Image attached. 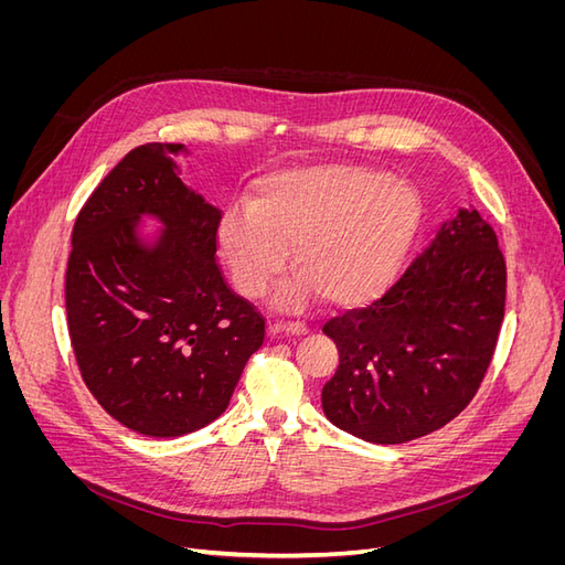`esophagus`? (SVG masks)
I'll use <instances>...</instances> for the list:
<instances>
[{"instance_id": "1", "label": "esophagus", "mask_w": 565, "mask_h": 565, "mask_svg": "<svg viewBox=\"0 0 565 565\" xmlns=\"http://www.w3.org/2000/svg\"><path fill=\"white\" fill-rule=\"evenodd\" d=\"M270 332H285V334H295L301 337L309 332L303 322H289V320H278V322H270Z\"/></svg>"}]
</instances>
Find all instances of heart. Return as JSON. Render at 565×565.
I'll return each instance as SVG.
<instances>
[{"label":"heart","mask_w":565,"mask_h":565,"mask_svg":"<svg viewBox=\"0 0 565 565\" xmlns=\"http://www.w3.org/2000/svg\"><path fill=\"white\" fill-rule=\"evenodd\" d=\"M422 218L417 185L380 169H287L256 185L249 207L233 204L221 214L216 252L247 299L282 276L292 249L299 276L280 287V306L316 292L324 303L355 309L396 282Z\"/></svg>","instance_id":"1"}]
</instances>
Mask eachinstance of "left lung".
<instances>
[{
  "instance_id": "8db88e82",
  "label": "left lung",
  "mask_w": 565,
  "mask_h": 565,
  "mask_svg": "<svg viewBox=\"0 0 565 565\" xmlns=\"http://www.w3.org/2000/svg\"><path fill=\"white\" fill-rule=\"evenodd\" d=\"M504 297L498 235L473 204L457 210L382 299L322 328L339 349L324 417L380 446L446 426L483 382Z\"/></svg>"
}]
</instances>
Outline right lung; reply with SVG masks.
<instances>
[{
    "label": "right lung",
    "instance_id": "right-lung-1",
    "mask_svg": "<svg viewBox=\"0 0 565 565\" xmlns=\"http://www.w3.org/2000/svg\"><path fill=\"white\" fill-rule=\"evenodd\" d=\"M183 143H146L77 214L65 270L67 332L82 380L127 429L177 438L231 403L264 318L216 264L221 212L181 179ZM152 217L161 226L146 234Z\"/></svg>",
    "mask_w": 565,
    "mask_h": 565
}]
</instances>
